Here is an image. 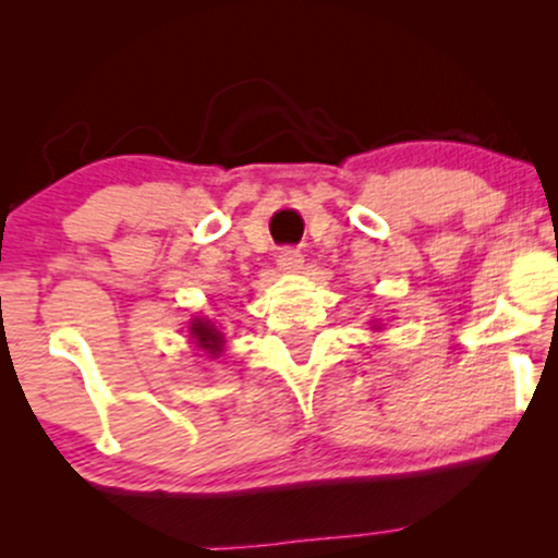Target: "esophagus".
I'll return each mask as SVG.
<instances>
[{
  "instance_id": "esophagus-1",
  "label": "esophagus",
  "mask_w": 558,
  "mask_h": 558,
  "mask_svg": "<svg viewBox=\"0 0 558 558\" xmlns=\"http://www.w3.org/2000/svg\"><path fill=\"white\" fill-rule=\"evenodd\" d=\"M301 265H304V257H301V252H296V248H280L278 254V267L283 272H299Z\"/></svg>"
}]
</instances>
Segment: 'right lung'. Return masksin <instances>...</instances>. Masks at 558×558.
<instances>
[{
	"mask_svg": "<svg viewBox=\"0 0 558 558\" xmlns=\"http://www.w3.org/2000/svg\"><path fill=\"white\" fill-rule=\"evenodd\" d=\"M189 336H191V343H196V349H202L209 360H217L222 345H226V336L215 328L213 319H204V317L191 319Z\"/></svg>",
	"mask_w": 558,
	"mask_h": 558,
	"instance_id": "obj_1",
	"label": "right lung"
}]
</instances>
